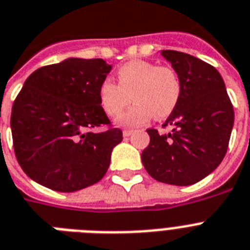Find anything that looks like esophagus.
Segmentation results:
<instances>
[{
	"label": "esophagus",
	"instance_id": "obj_1",
	"mask_svg": "<svg viewBox=\"0 0 250 250\" xmlns=\"http://www.w3.org/2000/svg\"><path fill=\"white\" fill-rule=\"evenodd\" d=\"M131 133H132L131 129H125V131H123V136H125V137H128V136H131Z\"/></svg>",
	"mask_w": 250,
	"mask_h": 250
}]
</instances>
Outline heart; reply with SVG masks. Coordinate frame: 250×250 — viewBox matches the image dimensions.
I'll return each mask as SVG.
<instances>
[{
  "mask_svg": "<svg viewBox=\"0 0 250 250\" xmlns=\"http://www.w3.org/2000/svg\"><path fill=\"white\" fill-rule=\"evenodd\" d=\"M118 83L104 79L99 86V101L109 117H117L129 104H135L117 119L122 127H139L154 118L171 114L181 95V83L173 69L158 66L145 60H131L117 72Z\"/></svg>",
  "mask_w": 250,
  "mask_h": 250,
  "instance_id": "heart-1",
  "label": "heart"
}]
</instances>
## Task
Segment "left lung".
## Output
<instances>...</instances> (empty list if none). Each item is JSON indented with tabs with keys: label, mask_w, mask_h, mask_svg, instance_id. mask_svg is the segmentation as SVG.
<instances>
[{
	"label": "left lung",
	"mask_w": 250,
	"mask_h": 250,
	"mask_svg": "<svg viewBox=\"0 0 250 250\" xmlns=\"http://www.w3.org/2000/svg\"><path fill=\"white\" fill-rule=\"evenodd\" d=\"M160 55L177 74L181 95L163 125H172V132L147 129L150 144L141 160L157 181L188 186L212 173L226 155L234 109L216 68L185 52L162 50Z\"/></svg>",
	"instance_id": "obj_1"
}]
</instances>
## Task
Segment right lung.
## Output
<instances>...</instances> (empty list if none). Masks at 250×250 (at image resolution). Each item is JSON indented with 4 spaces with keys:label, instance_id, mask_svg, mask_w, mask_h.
Returning <instances> with one entry per match:
<instances>
[{
    "label": "right lung",
    "instance_id": "obj_1",
    "mask_svg": "<svg viewBox=\"0 0 250 250\" xmlns=\"http://www.w3.org/2000/svg\"><path fill=\"white\" fill-rule=\"evenodd\" d=\"M110 70L103 59L68 58L26 78L13 105L11 132L28 177L60 192L104 177L122 131L90 129L110 123L99 101V86Z\"/></svg>",
    "mask_w": 250,
    "mask_h": 250
}]
</instances>
